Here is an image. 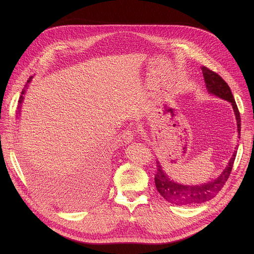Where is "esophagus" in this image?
I'll return each instance as SVG.
<instances>
[{
  "instance_id": "obj_1",
  "label": "esophagus",
  "mask_w": 254,
  "mask_h": 254,
  "mask_svg": "<svg viewBox=\"0 0 254 254\" xmlns=\"http://www.w3.org/2000/svg\"><path fill=\"white\" fill-rule=\"evenodd\" d=\"M122 138L126 143H129L134 139V132H132L130 128H127L122 132Z\"/></svg>"
}]
</instances>
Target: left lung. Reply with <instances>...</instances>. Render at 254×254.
Segmentation results:
<instances>
[{"instance_id": "1", "label": "left lung", "mask_w": 254, "mask_h": 254, "mask_svg": "<svg viewBox=\"0 0 254 254\" xmlns=\"http://www.w3.org/2000/svg\"><path fill=\"white\" fill-rule=\"evenodd\" d=\"M202 71L208 91L232 103L237 119L238 134L240 136L241 135V116H240L238 106L236 104L230 86L224 81L221 76H219L214 71L210 70L207 66H202ZM236 155L237 150H235L228 167L225 168L222 174L217 179L205 184L191 186L182 185L170 180L165 171H163L161 164L156 161V172L154 175L156 190L166 201L178 206H188L208 202L209 199L214 197L221 190L225 182L228 181L234 166Z\"/></svg>"}]
</instances>
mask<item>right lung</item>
I'll return each instance as SVG.
<instances>
[{"label": "right lung", "instance_id": "obj_1", "mask_svg": "<svg viewBox=\"0 0 254 254\" xmlns=\"http://www.w3.org/2000/svg\"><path fill=\"white\" fill-rule=\"evenodd\" d=\"M31 80H32V77L29 78L28 82H30ZM21 93L23 95V93H24V89L22 90ZM22 100H23V98H22V96H20V99H19V101H18L19 106H20V104L22 103ZM87 174H88V176H89L91 179L98 181V183L101 184V183L103 182V179H104V169H103L102 164H101V165L95 164V166L91 165L90 168H89L88 171H87ZM98 183H97V184H98Z\"/></svg>", "mask_w": 254, "mask_h": 254}]
</instances>
